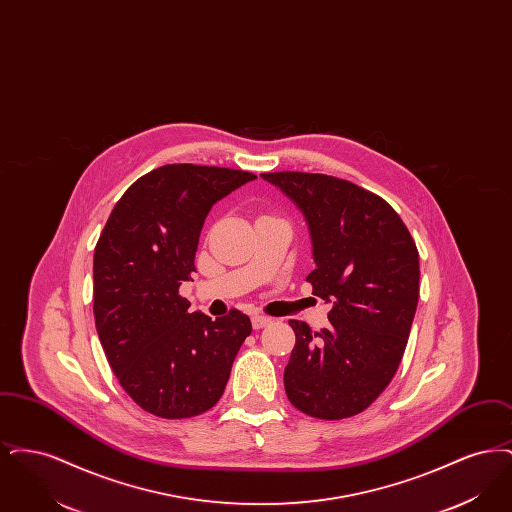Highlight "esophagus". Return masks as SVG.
Segmentation results:
<instances>
[{"label":"esophagus","instance_id":"1","mask_svg":"<svg viewBox=\"0 0 512 512\" xmlns=\"http://www.w3.org/2000/svg\"><path fill=\"white\" fill-rule=\"evenodd\" d=\"M272 320L268 317H263V315H255V317H251V324H253V328L255 330H261V328H265L268 326Z\"/></svg>","mask_w":512,"mask_h":512}]
</instances>
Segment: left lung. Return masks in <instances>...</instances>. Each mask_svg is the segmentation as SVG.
Here are the masks:
<instances>
[{
    "label": "left lung",
    "mask_w": 512,
    "mask_h": 512,
    "mask_svg": "<svg viewBox=\"0 0 512 512\" xmlns=\"http://www.w3.org/2000/svg\"><path fill=\"white\" fill-rule=\"evenodd\" d=\"M307 222L313 293L332 309L313 332L290 320L295 347L284 388L301 413L340 420L363 413L399 368L418 305V251L382 197L326 174L267 172Z\"/></svg>",
    "instance_id": "obj_1"
}]
</instances>
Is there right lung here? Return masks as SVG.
I'll return each mask as SVG.
<instances>
[{
    "mask_svg": "<svg viewBox=\"0 0 512 512\" xmlns=\"http://www.w3.org/2000/svg\"><path fill=\"white\" fill-rule=\"evenodd\" d=\"M251 172L165 165L117 201L94 251V317L115 376L144 411L190 418L226 388L251 320L238 309L213 318L178 290L195 272L211 207L255 180Z\"/></svg>",
    "mask_w": 512,
    "mask_h": 512,
    "instance_id": "add662e5",
    "label": "right lung"
}]
</instances>
